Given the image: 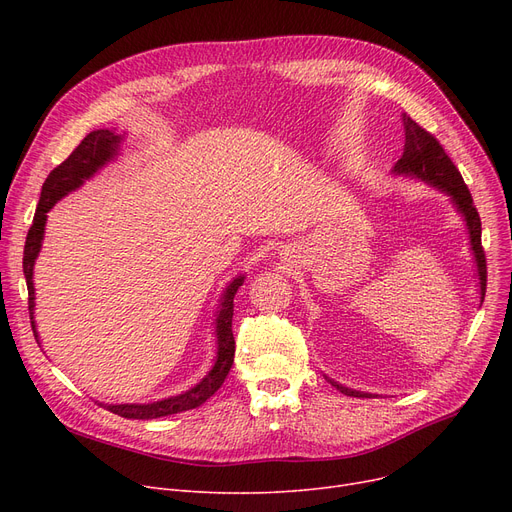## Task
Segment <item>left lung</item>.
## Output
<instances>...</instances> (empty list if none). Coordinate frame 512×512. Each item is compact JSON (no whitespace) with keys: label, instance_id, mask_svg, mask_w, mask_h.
Segmentation results:
<instances>
[{"label":"left lung","instance_id":"8db88e82","mask_svg":"<svg viewBox=\"0 0 512 512\" xmlns=\"http://www.w3.org/2000/svg\"><path fill=\"white\" fill-rule=\"evenodd\" d=\"M402 126H405V149H402V157L396 161L394 172L398 174H413L429 184H434L452 197V201L459 207V211L465 215L469 234H471V247L477 261L479 272V284H481V299L486 297V284H488V265H486V253L481 247V220L477 207L473 205V197L469 188L459 172L452 164V159L440 145V141L432 132H427L423 126H419L411 116L402 114ZM332 382V380H330ZM342 394L357 396V398H371L369 394L348 390L336 382H332Z\"/></svg>","mask_w":512,"mask_h":512}]
</instances>
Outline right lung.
<instances>
[{
    "label": "right lung",
    "mask_w": 512,
    "mask_h": 512,
    "mask_svg": "<svg viewBox=\"0 0 512 512\" xmlns=\"http://www.w3.org/2000/svg\"><path fill=\"white\" fill-rule=\"evenodd\" d=\"M120 145V137L112 130H93L87 137L80 141V145L62 161L58 168H53L49 176L43 182L41 188V199L35 211L33 226L26 234L24 242V257H22V270L26 278V288H29V313H31V326L35 332V321H33V307H35V288H33V265L41 249L43 230L47 211L56 205L64 195H68L74 188H78L87 178H91L105 161H110ZM242 286V276L236 278L226 294L222 311L218 317V359H215L213 369L205 375V380L197 384L193 390H188L180 396H172L166 400L153 402V405H110L107 411L114 415H120L124 419H157V417H168L182 411H191L201 407L203 402L220 390L224 384L226 375L230 373V367L234 363V336H232V301L236 290Z\"/></svg>",
    "instance_id": "add662e5"
}]
</instances>
